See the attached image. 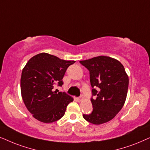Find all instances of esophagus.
Here are the masks:
<instances>
[{"mask_svg":"<svg viewBox=\"0 0 150 150\" xmlns=\"http://www.w3.org/2000/svg\"><path fill=\"white\" fill-rule=\"evenodd\" d=\"M83 97L82 96H81V97H78V98H77V100H78V101H79V102H80V101H81L83 100Z\"/></svg>","mask_w":150,"mask_h":150,"instance_id":"1","label":"esophagus"}]
</instances>
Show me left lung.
Instances as JSON below:
<instances>
[{
    "label": "left lung",
    "instance_id": "8db88e82",
    "mask_svg": "<svg viewBox=\"0 0 150 150\" xmlns=\"http://www.w3.org/2000/svg\"><path fill=\"white\" fill-rule=\"evenodd\" d=\"M90 72L93 110L83 115L88 122L99 125L108 122L122 108L126 99L129 78L122 64L112 57L97 56L79 61Z\"/></svg>",
    "mask_w": 150,
    "mask_h": 150
}]
</instances>
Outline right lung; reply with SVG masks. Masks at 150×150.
Listing matches in <instances>:
<instances>
[{
	"instance_id": "obj_1",
	"label": "right lung",
	"mask_w": 150,
	"mask_h": 150,
	"mask_svg": "<svg viewBox=\"0 0 150 150\" xmlns=\"http://www.w3.org/2000/svg\"><path fill=\"white\" fill-rule=\"evenodd\" d=\"M75 62L41 53L26 64L21 79V95L25 106L37 120L50 123L64 115L73 98L65 93L53 91V88L55 83L63 84L67 68Z\"/></svg>"
}]
</instances>
